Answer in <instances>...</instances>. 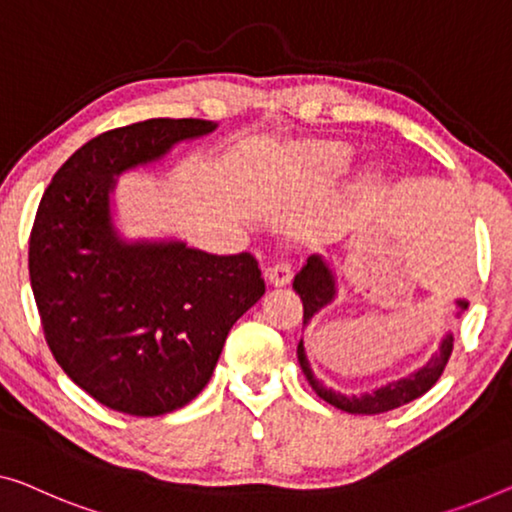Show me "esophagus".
<instances>
[{
    "mask_svg": "<svg viewBox=\"0 0 512 512\" xmlns=\"http://www.w3.org/2000/svg\"><path fill=\"white\" fill-rule=\"evenodd\" d=\"M266 278L273 287H287L294 278V269L289 264H276L273 269L266 271Z\"/></svg>",
    "mask_w": 512,
    "mask_h": 512,
    "instance_id": "1",
    "label": "esophagus"
}]
</instances>
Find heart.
<instances>
[{"mask_svg":"<svg viewBox=\"0 0 512 512\" xmlns=\"http://www.w3.org/2000/svg\"><path fill=\"white\" fill-rule=\"evenodd\" d=\"M299 158L312 170L342 172L349 165L352 151L342 142H312L299 149Z\"/></svg>","mask_w":512,"mask_h":512,"instance_id":"1","label":"heart"}]
</instances>
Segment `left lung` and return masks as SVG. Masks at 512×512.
<instances>
[{
  "label": "left lung",
  "instance_id": "8db88e82",
  "mask_svg": "<svg viewBox=\"0 0 512 512\" xmlns=\"http://www.w3.org/2000/svg\"><path fill=\"white\" fill-rule=\"evenodd\" d=\"M294 292L301 296L303 324H308L319 310L326 308V305L335 299V278L329 269V264H326L319 255H310L308 264H305L303 269L296 273ZM457 308H460V312L467 310L469 303L464 299L457 301ZM451 352H453V335H446V338L441 340L439 352L434 354L421 370H416L414 375L398 379V381H391V384L377 388L375 393L342 395V393H335L333 388H326L322 381L315 377V372H312L310 363H308V356H305L303 340L299 342V349H296V354H299L301 370H303L305 379L310 381L312 391H315L324 402H329V404H333V407L347 411V414H384V411L398 409V407H402V404L421 398L423 393L430 391V388L439 381L441 372H444L446 363H448V358H451Z\"/></svg>",
  "mask_w": 512,
  "mask_h": 512
}]
</instances>
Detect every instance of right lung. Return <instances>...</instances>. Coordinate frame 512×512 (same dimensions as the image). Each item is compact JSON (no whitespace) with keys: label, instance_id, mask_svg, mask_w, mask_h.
Returning <instances> with one entry per match:
<instances>
[{"label":"right lung","instance_id":"add662e5","mask_svg":"<svg viewBox=\"0 0 512 512\" xmlns=\"http://www.w3.org/2000/svg\"><path fill=\"white\" fill-rule=\"evenodd\" d=\"M211 131L204 119H147L101 133L38 204L29 280L45 340L82 391L121 414L163 416L197 398L227 333L266 289L250 253L126 243L112 227L114 177Z\"/></svg>","mask_w":512,"mask_h":512}]
</instances>
